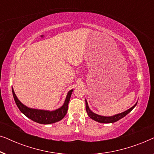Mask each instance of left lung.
<instances>
[{"label": "left lung", "instance_id": "1", "mask_svg": "<svg viewBox=\"0 0 154 154\" xmlns=\"http://www.w3.org/2000/svg\"><path fill=\"white\" fill-rule=\"evenodd\" d=\"M137 105L134 104L133 106L131 107V108L128 109V110L124 111V112L119 113V114L113 116H102L97 115L96 113H94L92 112V111L90 110L89 106H88V102L87 101L85 100V108H86V111H87L88 115L89 116L90 118H91L92 119L94 120L95 121H97L99 123H114V122H116L119 121V120L121 119L122 118H123L124 116H125L128 113H129L130 111H131L132 109H133L135 106Z\"/></svg>", "mask_w": 154, "mask_h": 154}]
</instances>
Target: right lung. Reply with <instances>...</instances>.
Instances as JSON below:
<instances>
[{
  "label": "right lung",
  "instance_id": "add662e5",
  "mask_svg": "<svg viewBox=\"0 0 154 154\" xmlns=\"http://www.w3.org/2000/svg\"><path fill=\"white\" fill-rule=\"evenodd\" d=\"M12 90L14 100L21 112L24 113L29 119L41 124H51L61 121L66 114L67 110H68L69 102L70 100L71 93L73 92V90H71L68 92L64 104L61 108L57 109L55 111H49L28 108L20 102V101L17 97L16 94H14L12 88Z\"/></svg>",
  "mask_w": 154,
  "mask_h": 154
}]
</instances>
